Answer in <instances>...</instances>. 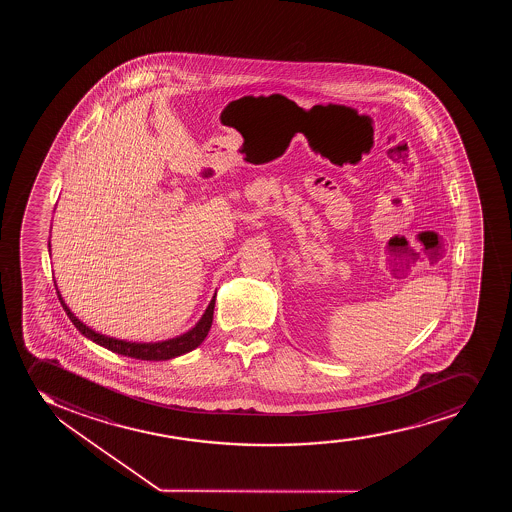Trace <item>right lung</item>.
<instances>
[{"label":"right lung","mask_w":512,"mask_h":512,"mask_svg":"<svg viewBox=\"0 0 512 512\" xmlns=\"http://www.w3.org/2000/svg\"><path fill=\"white\" fill-rule=\"evenodd\" d=\"M47 246L51 247V244H47ZM54 287H56V282H54ZM56 292H58L59 302H61V306H63L66 314H68V318L71 319V323L75 324V328L83 336H87L89 340L95 341L100 347L107 348V350H111L114 353H119V355H124V357H131V359H174V357H179V355H184V353L191 352L194 348L200 347L206 335H208V331L212 328L215 295H213L212 302L206 307L205 314L201 316L200 321L196 323L194 328L189 329L188 333H184V335L176 336V338H171V340L157 341V343H135V341L116 340V338H111V336L95 333L94 329H90L87 324H83L70 311V307L66 306L65 300L59 294L58 288H56Z\"/></svg>","instance_id":"1"}]
</instances>
